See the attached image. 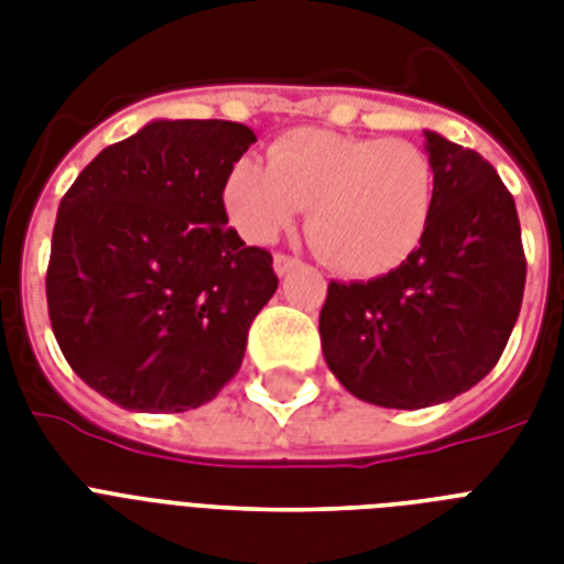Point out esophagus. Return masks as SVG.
I'll use <instances>...</instances> for the list:
<instances>
[{"mask_svg": "<svg viewBox=\"0 0 564 564\" xmlns=\"http://www.w3.org/2000/svg\"><path fill=\"white\" fill-rule=\"evenodd\" d=\"M301 265V260L299 257H290V254H274V272L281 274H290L292 269H299Z\"/></svg>", "mask_w": 564, "mask_h": 564, "instance_id": "1", "label": "esophagus"}]
</instances>
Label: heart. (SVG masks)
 <instances>
[{"label": "heart", "mask_w": 564, "mask_h": 564, "mask_svg": "<svg viewBox=\"0 0 564 564\" xmlns=\"http://www.w3.org/2000/svg\"><path fill=\"white\" fill-rule=\"evenodd\" d=\"M436 204V175L421 145L318 128L283 134L269 166L242 161L225 181L230 221L269 242L307 207V237L336 272L375 278L419 248Z\"/></svg>", "instance_id": "obj_1"}]
</instances>
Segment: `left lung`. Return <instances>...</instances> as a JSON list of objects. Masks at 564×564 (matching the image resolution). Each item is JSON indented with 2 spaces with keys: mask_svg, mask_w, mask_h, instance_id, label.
I'll list each match as a JSON object with an SVG mask.
<instances>
[{
  "mask_svg": "<svg viewBox=\"0 0 564 564\" xmlns=\"http://www.w3.org/2000/svg\"><path fill=\"white\" fill-rule=\"evenodd\" d=\"M436 204L419 248L375 281L327 286L322 351L360 401L421 410L498 366L521 313L527 260L516 198L486 158L424 131Z\"/></svg>",
  "mask_w": 564,
  "mask_h": 564,
  "instance_id": "1",
  "label": "left lung"
}]
</instances>
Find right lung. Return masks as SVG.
I'll use <instances>...</instances> for the list:
<instances>
[{
	"instance_id": "right-lung-1",
	"label": "right lung",
	"mask_w": 564,
	"mask_h": 564,
	"mask_svg": "<svg viewBox=\"0 0 564 564\" xmlns=\"http://www.w3.org/2000/svg\"><path fill=\"white\" fill-rule=\"evenodd\" d=\"M257 143L225 119H154L99 152L57 207L48 322L84 383L137 412H187L237 375L278 290L246 246L225 181Z\"/></svg>"
}]
</instances>
